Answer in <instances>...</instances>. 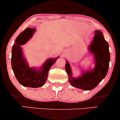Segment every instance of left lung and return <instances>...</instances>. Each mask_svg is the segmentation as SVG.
<instances>
[{
    "label": "left lung",
    "instance_id": "8db88e82",
    "mask_svg": "<svg viewBox=\"0 0 120 120\" xmlns=\"http://www.w3.org/2000/svg\"><path fill=\"white\" fill-rule=\"evenodd\" d=\"M92 41L88 46V51L93 57L94 67L86 70H81V75L78 78L73 76L70 64L66 60L65 70L71 86L83 90H92L104 79L107 74L110 60L109 44L105 40L101 31H95Z\"/></svg>",
    "mask_w": 120,
    "mask_h": 120
}]
</instances>
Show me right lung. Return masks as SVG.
<instances>
[{
    "label": "right lung",
    "mask_w": 120,
    "mask_h": 120,
    "mask_svg": "<svg viewBox=\"0 0 120 120\" xmlns=\"http://www.w3.org/2000/svg\"><path fill=\"white\" fill-rule=\"evenodd\" d=\"M36 29L26 28L16 39L12 48L11 65L16 79L22 86L38 88L46 81L51 67L59 58H48L40 68L30 67L23 55L22 45L27 43L35 33Z\"/></svg>",
    "instance_id": "add662e5"
}]
</instances>
